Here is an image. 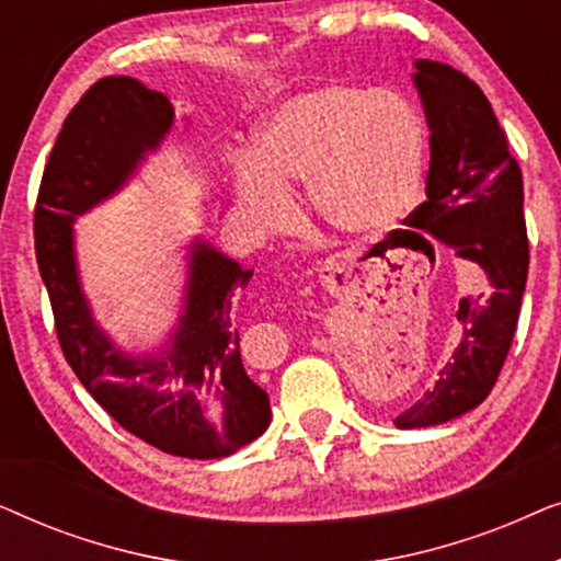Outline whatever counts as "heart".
<instances>
[{
	"instance_id": "obj_1",
	"label": "heart",
	"mask_w": 561,
	"mask_h": 561,
	"mask_svg": "<svg viewBox=\"0 0 561 561\" xmlns=\"http://www.w3.org/2000/svg\"><path fill=\"white\" fill-rule=\"evenodd\" d=\"M424 119L388 89L321 83L283 102L237 160L232 186L244 219L278 232L296 217L290 188L306 183L311 209L344 234L401 225L424 175Z\"/></svg>"
}]
</instances>
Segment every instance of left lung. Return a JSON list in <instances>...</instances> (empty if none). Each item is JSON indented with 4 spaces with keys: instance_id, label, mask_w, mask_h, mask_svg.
Wrapping results in <instances>:
<instances>
[{
    "instance_id": "1",
    "label": "left lung",
    "mask_w": 561,
    "mask_h": 561,
    "mask_svg": "<svg viewBox=\"0 0 561 561\" xmlns=\"http://www.w3.org/2000/svg\"><path fill=\"white\" fill-rule=\"evenodd\" d=\"M432 129L426 202L403 244L434 257L428 240L485 273L488 286L459 298V342L434 386L396 416L398 428L451 421L485 401L508 357L528 275L524 179L478 83L457 68L416 60L413 73Z\"/></svg>"
}]
</instances>
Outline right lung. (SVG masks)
Here are the masks:
<instances>
[{"instance_id":"add662e5","label":"right lung","mask_w":561,"mask_h":561,"mask_svg":"<svg viewBox=\"0 0 561 561\" xmlns=\"http://www.w3.org/2000/svg\"><path fill=\"white\" fill-rule=\"evenodd\" d=\"M171 125L165 94L129 76L99 79L68 112L43 171L35 255L60 350L94 401L165 455L217 459L248 447L271 424V398L244 373L232 319L237 290L252 271L196 240L171 344L135 357L91 319L73 257V219L112 196Z\"/></svg>"}]
</instances>
